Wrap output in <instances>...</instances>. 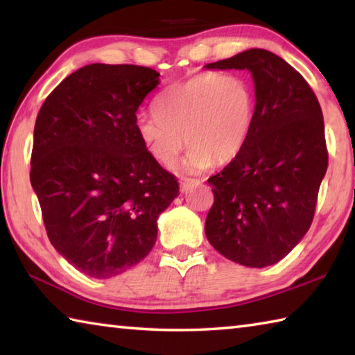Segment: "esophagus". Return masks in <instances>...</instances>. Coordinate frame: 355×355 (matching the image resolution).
I'll use <instances>...</instances> for the list:
<instances>
[{"label": "esophagus", "mask_w": 355, "mask_h": 355, "mask_svg": "<svg viewBox=\"0 0 355 355\" xmlns=\"http://www.w3.org/2000/svg\"><path fill=\"white\" fill-rule=\"evenodd\" d=\"M202 184V180L197 178H183L182 180V191H188L191 188H196V186Z\"/></svg>", "instance_id": "34e87169"}]
</instances>
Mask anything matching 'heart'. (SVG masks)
<instances>
[{
  "label": "heart",
  "mask_w": 355,
  "mask_h": 355,
  "mask_svg": "<svg viewBox=\"0 0 355 355\" xmlns=\"http://www.w3.org/2000/svg\"><path fill=\"white\" fill-rule=\"evenodd\" d=\"M254 117L255 94L248 78L202 71L171 84L156 98L155 116H139L135 127L144 148L164 166L175 163L188 144L183 167L196 173L235 158Z\"/></svg>",
  "instance_id": "obj_1"
}]
</instances>
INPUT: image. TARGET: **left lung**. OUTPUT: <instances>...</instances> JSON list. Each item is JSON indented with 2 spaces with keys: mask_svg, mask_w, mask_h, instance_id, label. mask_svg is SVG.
<instances>
[{
  "mask_svg": "<svg viewBox=\"0 0 355 355\" xmlns=\"http://www.w3.org/2000/svg\"><path fill=\"white\" fill-rule=\"evenodd\" d=\"M207 69L249 70L255 83L248 141L208 178L214 203L205 220L207 238L228 260L271 266L296 248L313 220L329 163L320 101L297 70L261 48Z\"/></svg>",
  "mask_w": 355,
  "mask_h": 355,
  "instance_id": "1",
  "label": "left lung"
}]
</instances>
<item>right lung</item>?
Here are the masks:
<instances>
[{
    "instance_id": "add662e5",
    "label": "right lung",
    "mask_w": 355,
    "mask_h": 355,
    "mask_svg": "<svg viewBox=\"0 0 355 355\" xmlns=\"http://www.w3.org/2000/svg\"><path fill=\"white\" fill-rule=\"evenodd\" d=\"M159 84L153 69L91 64L48 95L37 114L33 189L59 254L94 279L148 255L158 216L178 196L175 175L136 133V111Z\"/></svg>"
}]
</instances>
